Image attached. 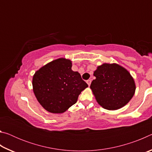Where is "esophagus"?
Here are the masks:
<instances>
[{
    "mask_svg": "<svg viewBox=\"0 0 152 152\" xmlns=\"http://www.w3.org/2000/svg\"><path fill=\"white\" fill-rule=\"evenodd\" d=\"M86 83L88 84V85L90 86V85H91V80H86Z\"/></svg>",
    "mask_w": 152,
    "mask_h": 152,
    "instance_id": "esophagus-1",
    "label": "esophagus"
}]
</instances>
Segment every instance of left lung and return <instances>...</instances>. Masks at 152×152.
<instances>
[{"label": "left lung", "mask_w": 152, "mask_h": 152, "mask_svg": "<svg viewBox=\"0 0 152 152\" xmlns=\"http://www.w3.org/2000/svg\"><path fill=\"white\" fill-rule=\"evenodd\" d=\"M91 88L98 104L109 110L127 104L135 94L134 79L124 67L116 63H104L97 66Z\"/></svg>", "instance_id": "left-lung-1"}]
</instances>
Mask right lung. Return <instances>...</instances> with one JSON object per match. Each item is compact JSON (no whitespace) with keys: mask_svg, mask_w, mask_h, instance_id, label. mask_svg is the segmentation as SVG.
Wrapping results in <instances>:
<instances>
[{"mask_svg":"<svg viewBox=\"0 0 152 152\" xmlns=\"http://www.w3.org/2000/svg\"><path fill=\"white\" fill-rule=\"evenodd\" d=\"M72 61L60 58L45 64L33 76V91L47 111L60 114L77 102L79 94L88 87L78 72L72 70Z\"/></svg>","mask_w":152,"mask_h":152,"instance_id":"right-lung-1","label":"right lung"}]
</instances>
